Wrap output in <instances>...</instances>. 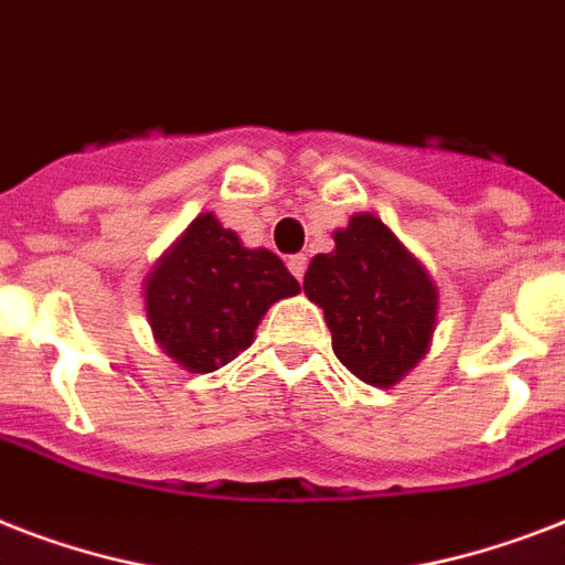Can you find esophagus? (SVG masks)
Listing matches in <instances>:
<instances>
[{
    "mask_svg": "<svg viewBox=\"0 0 565 565\" xmlns=\"http://www.w3.org/2000/svg\"><path fill=\"white\" fill-rule=\"evenodd\" d=\"M287 269L296 275V281L305 278V269H308V255H290L287 257Z\"/></svg>",
    "mask_w": 565,
    "mask_h": 565,
    "instance_id": "esophagus-1",
    "label": "esophagus"
}]
</instances>
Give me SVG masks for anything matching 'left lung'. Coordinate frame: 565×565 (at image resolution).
<instances>
[{
	"label": "left lung",
	"instance_id": "1",
	"mask_svg": "<svg viewBox=\"0 0 565 565\" xmlns=\"http://www.w3.org/2000/svg\"><path fill=\"white\" fill-rule=\"evenodd\" d=\"M331 255L305 273V296L326 310L331 345L349 372L390 386L413 370L437 322V287L384 222L361 213L334 234Z\"/></svg>",
	"mask_w": 565,
	"mask_h": 565
}]
</instances>
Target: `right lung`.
<instances>
[{"label":"right lung","mask_w":565,"mask_h":565,"mask_svg":"<svg viewBox=\"0 0 565 565\" xmlns=\"http://www.w3.org/2000/svg\"><path fill=\"white\" fill-rule=\"evenodd\" d=\"M296 292L281 257L246 248L204 213L149 275L146 313L163 352L190 372H213L252 345L273 301Z\"/></svg>","instance_id":"add662e5"}]
</instances>
